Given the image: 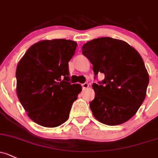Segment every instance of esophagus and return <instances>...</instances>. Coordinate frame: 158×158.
Segmentation results:
<instances>
[{
  "mask_svg": "<svg viewBox=\"0 0 158 158\" xmlns=\"http://www.w3.org/2000/svg\"><path fill=\"white\" fill-rule=\"evenodd\" d=\"M82 89H86L89 87V84L88 83V82H85V83L82 84Z\"/></svg>",
  "mask_w": 158,
  "mask_h": 158,
  "instance_id": "esophagus-1",
  "label": "esophagus"
}]
</instances>
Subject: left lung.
Listing matches in <instances>:
<instances>
[{"label": "left lung", "instance_id": "obj_1", "mask_svg": "<svg viewBox=\"0 0 158 158\" xmlns=\"http://www.w3.org/2000/svg\"><path fill=\"white\" fill-rule=\"evenodd\" d=\"M82 54L95 76L104 74L101 83L92 84L95 95L89 106L94 117L108 126L127 122L143 103L149 82L139 53L126 41L104 37L83 44Z\"/></svg>", "mask_w": 158, "mask_h": 158}]
</instances>
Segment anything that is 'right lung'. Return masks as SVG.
<instances>
[{"label": "right lung", "instance_id": "1", "mask_svg": "<svg viewBox=\"0 0 158 158\" xmlns=\"http://www.w3.org/2000/svg\"><path fill=\"white\" fill-rule=\"evenodd\" d=\"M76 47L71 40H42L32 44L18 63L17 97L28 117L41 127L65 123L82 92L81 85L69 82L68 63Z\"/></svg>", "mask_w": 158, "mask_h": 158}]
</instances>
